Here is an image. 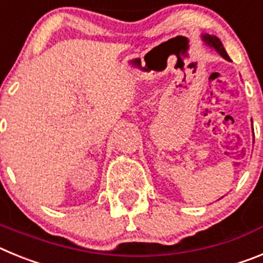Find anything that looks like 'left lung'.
<instances>
[{"instance_id":"1","label":"left lung","mask_w":263,"mask_h":263,"mask_svg":"<svg viewBox=\"0 0 263 263\" xmlns=\"http://www.w3.org/2000/svg\"><path fill=\"white\" fill-rule=\"evenodd\" d=\"M201 41L205 43L208 47L213 48V50H216L218 52V55L221 58H224L225 60H228V62H232L231 58L228 57L227 51H225L224 46H222L221 41L217 38L216 35H211V34H201Z\"/></svg>"}]
</instances>
